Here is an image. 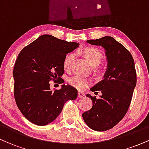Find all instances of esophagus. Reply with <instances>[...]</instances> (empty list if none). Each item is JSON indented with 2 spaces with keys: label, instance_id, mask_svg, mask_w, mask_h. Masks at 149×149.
I'll return each mask as SVG.
<instances>
[{
  "label": "esophagus",
  "instance_id": "1",
  "mask_svg": "<svg viewBox=\"0 0 149 149\" xmlns=\"http://www.w3.org/2000/svg\"><path fill=\"white\" fill-rule=\"evenodd\" d=\"M78 97H80V98H82V97H83L85 96V94L83 93V92H78Z\"/></svg>",
  "mask_w": 149,
  "mask_h": 149
}]
</instances>
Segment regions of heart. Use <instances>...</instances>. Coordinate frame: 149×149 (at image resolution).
Wrapping results in <instances>:
<instances>
[{
	"mask_svg": "<svg viewBox=\"0 0 149 149\" xmlns=\"http://www.w3.org/2000/svg\"><path fill=\"white\" fill-rule=\"evenodd\" d=\"M80 52L84 56L88 63L92 66H99L103 60V54L99 49L94 47H87L81 49ZM73 59V53H69L66 55L64 59V67L66 70L69 69ZM91 81L89 78L80 76H74L69 79V83L73 88L80 90H84L90 84Z\"/></svg>",
	"mask_w": 149,
	"mask_h": 149,
	"instance_id": "obj_1",
	"label": "heart"
}]
</instances>
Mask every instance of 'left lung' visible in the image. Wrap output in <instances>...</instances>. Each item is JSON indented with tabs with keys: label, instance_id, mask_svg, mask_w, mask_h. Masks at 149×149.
<instances>
[{
	"label": "left lung",
	"instance_id": "obj_1",
	"mask_svg": "<svg viewBox=\"0 0 149 149\" xmlns=\"http://www.w3.org/2000/svg\"><path fill=\"white\" fill-rule=\"evenodd\" d=\"M91 45L102 46L106 50L108 68L104 79L90 88L98 99L92 100L91 109L83 113L85 123L95 131H106L116 125L129 109L136 84V72L131 53L113 38L105 36L88 40Z\"/></svg>",
	"mask_w": 149,
	"mask_h": 149
}]
</instances>
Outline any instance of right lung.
I'll return each mask as SVG.
<instances>
[{
    "mask_svg": "<svg viewBox=\"0 0 149 149\" xmlns=\"http://www.w3.org/2000/svg\"><path fill=\"white\" fill-rule=\"evenodd\" d=\"M79 46L51 35H42L24 47L13 69L14 95L20 111L37 125H46L60 114L64 104L75 100L78 90L62 85L51 90L49 81L61 84L64 80V59L66 54Z\"/></svg>",
    "mask_w": 149,
    "mask_h": 149,
    "instance_id": "1",
    "label": "right lung"
}]
</instances>
